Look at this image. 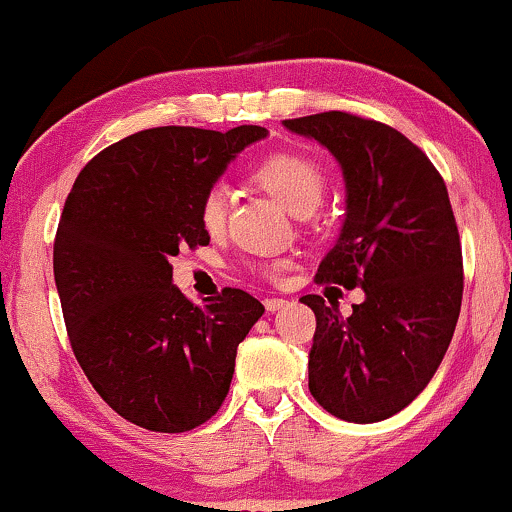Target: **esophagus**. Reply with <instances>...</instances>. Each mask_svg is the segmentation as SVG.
<instances>
[{
  "mask_svg": "<svg viewBox=\"0 0 512 512\" xmlns=\"http://www.w3.org/2000/svg\"><path fill=\"white\" fill-rule=\"evenodd\" d=\"M286 303H288V300H283V298H264V307H267V312L281 310V307Z\"/></svg>",
  "mask_w": 512,
  "mask_h": 512,
  "instance_id": "1",
  "label": "esophagus"
}]
</instances>
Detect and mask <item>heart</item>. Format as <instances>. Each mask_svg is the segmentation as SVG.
Returning a JSON list of instances; mask_svg holds the SVG:
<instances>
[{"instance_id":"heart-1","label":"heart","mask_w":512,"mask_h":512,"mask_svg":"<svg viewBox=\"0 0 512 512\" xmlns=\"http://www.w3.org/2000/svg\"><path fill=\"white\" fill-rule=\"evenodd\" d=\"M255 183L272 193L283 207L291 209L293 214H310L324 200L329 178H326L324 166L317 159L300 155V152H279V155L267 157L252 171ZM202 231L209 236H219L226 226V193L221 186H212L202 195L200 209H197ZM288 260H272L255 264V269L264 279H281L286 272Z\"/></svg>"}]
</instances>
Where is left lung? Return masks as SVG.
I'll return each instance as SVG.
<instances>
[{"mask_svg":"<svg viewBox=\"0 0 512 512\" xmlns=\"http://www.w3.org/2000/svg\"><path fill=\"white\" fill-rule=\"evenodd\" d=\"M283 126L324 145L346 178V221L315 281L365 291L350 317L300 298L317 317L310 393L338 420L381 422L424 391L458 324L463 250L446 183L386 123L324 112Z\"/></svg>","mask_w":512,"mask_h":512,"instance_id":"obj_1","label":"left lung"}]
</instances>
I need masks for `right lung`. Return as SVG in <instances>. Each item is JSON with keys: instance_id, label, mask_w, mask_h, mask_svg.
<instances>
[{"instance_id": "obj_1", "label": "right lung", "mask_w": 512, "mask_h": 512, "mask_svg": "<svg viewBox=\"0 0 512 512\" xmlns=\"http://www.w3.org/2000/svg\"><path fill=\"white\" fill-rule=\"evenodd\" d=\"M264 135L147 128L92 157L66 197L54 281L73 355L104 403L150 432H190L217 415L238 343L264 312L240 288L193 305L171 286L169 262L209 243L202 195Z\"/></svg>"}]
</instances>
